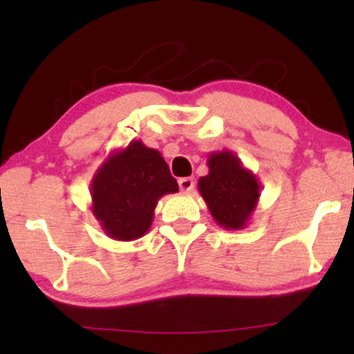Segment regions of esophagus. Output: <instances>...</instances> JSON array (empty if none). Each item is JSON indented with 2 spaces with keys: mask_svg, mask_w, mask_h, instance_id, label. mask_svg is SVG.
<instances>
[{
  "mask_svg": "<svg viewBox=\"0 0 354 354\" xmlns=\"http://www.w3.org/2000/svg\"><path fill=\"white\" fill-rule=\"evenodd\" d=\"M178 187H180L182 192L188 193V192H192L193 188H195V182H193L192 177H183V178H180V180H178Z\"/></svg>",
  "mask_w": 354,
  "mask_h": 354,
  "instance_id": "obj_1",
  "label": "esophagus"
}]
</instances>
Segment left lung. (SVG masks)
I'll return each mask as SVG.
<instances>
[{
  "label": "left lung",
  "instance_id": "left-lung-1",
  "mask_svg": "<svg viewBox=\"0 0 354 354\" xmlns=\"http://www.w3.org/2000/svg\"><path fill=\"white\" fill-rule=\"evenodd\" d=\"M207 167L209 172L200 177L198 190L212 219L227 230L245 229L259 201L258 177L230 149L211 153Z\"/></svg>",
  "mask_w": 354,
  "mask_h": 354
}]
</instances>
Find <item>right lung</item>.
I'll return each mask as SVG.
<instances>
[{
  "instance_id": "obj_1",
  "label": "right lung",
  "mask_w": 354,
  "mask_h": 354,
  "mask_svg": "<svg viewBox=\"0 0 354 354\" xmlns=\"http://www.w3.org/2000/svg\"><path fill=\"white\" fill-rule=\"evenodd\" d=\"M177 192L162 154L132 140L109 153L93 176L91 212L109 239L132 241L149 230L159 198Z\"/></svg>"
}]
</instances>
